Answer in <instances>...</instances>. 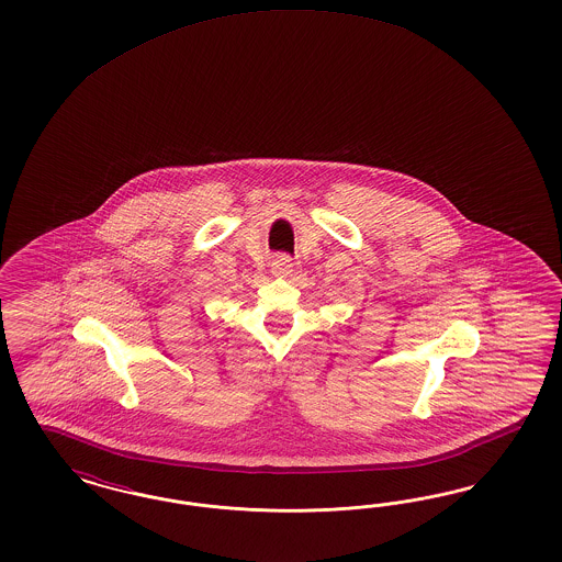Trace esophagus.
<instances>
[{
	"instance_id": "1",
	"label": "esophagus",
	"mask_w": 562,
	"mask_h": 562,
	"mask_svg": "<svg viewBox=\"0 0 562 562\" xmlns=\"http://www.w3.org/2000/svg\"><path fill=\"white\" fill-rule=\"evenodd\" d=\"M293 271V262H291L288 254H279L274 260H272V272L279 274V277H288Z\"/></svg>"
}]
</instances>
